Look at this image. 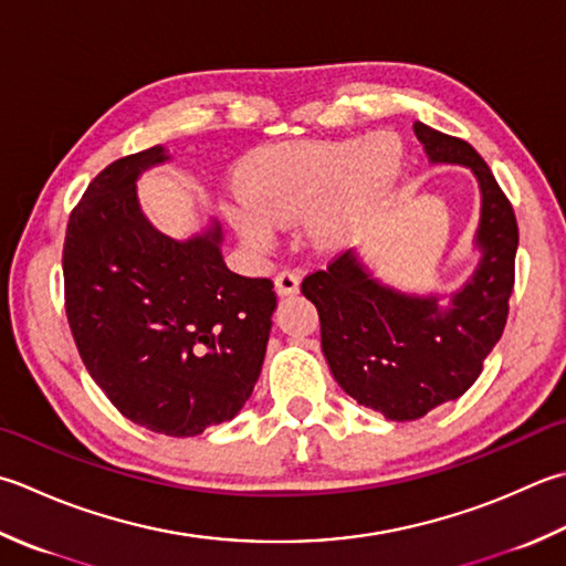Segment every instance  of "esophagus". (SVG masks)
I'll return each mask as SVG.
<instances>
[{
  "label": "esophagus",
  "mask_w": 566,
  "mask_h": 566,
  "mask_svg": "<svg viewBox=\"0 0 566 566\" xmlns=\"http://www.w3.org/2000/svg\"><path fill=\"white\" fill-rule=\"evenodd\" d=\"M274 290L280 296H292L298 292V274L294 270H282L274 276Z\"/></svg>",
  "instance_id": "obj_1"
}]
</instances>
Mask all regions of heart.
<instances>
[{
    "instance_id": "heart-1",
    "label": "heart",
    "mask_w": 566,
    "mask_h": 566,
    "mask_svg": "<svg viewBox=\"0 0 566 566\" xmlns=\"http://www.w3.org/2000/svg\"><path fill=\"white\" fill-rule=\"evenodd\" d=\"M402 147L392 135L370 142H292L250 154L240 169L242 196H232L228 216L252 245L272 242L276 226L316 213L312 235L334 245L356 223L365 198L400 171Z\"/></svg>"
}]
</instances>
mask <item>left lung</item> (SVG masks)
<instances>
[{
	"label": "left lung",
	"instance_id": "1",
	"mask_svg": "<svg viewBox=\"0 0 566 566\" xmlns=\"http://www.w3.org/2000/svg\"><path fill=\"white\" fill-rule=\"evenodd\" d=\"M415 135L431 164L469 166L479 181L481 262L469 282L441 306L437 294H405L375 280L356 250L302 282L336 382L392 422L424 417L469 390L503 336L515 284L517 220L489 164L469 142L422 122H415Z\"/></svg>",
	"mask_w": 566,
	"mask_h": 566
}]
</instances>
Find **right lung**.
<instances>
[{"label": "right lung", "mask_w": 566, "mask_h": 566, "mask_svg": "<svg viewBox=\"0 0 566 566\" xmlns=\"http://www.w3.org/2000/svg\"><path fill=\"white\" fill-rule=\"evenodd\" d=\"M157 147L105 166L63 242L65 314L91 378L129 422L196 437L250 400L268 350L274 284L230 272L218 223L174 240L142 213Z\"/></svg>", "instance_id": "1"}]
</instances>
